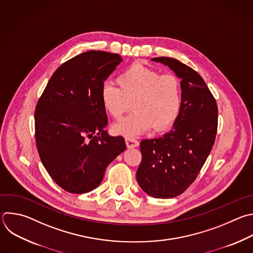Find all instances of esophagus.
Listing matches in <instances>:
<instances>
[{"label":"esophagus","mask_w":253,"mask_h":253,"mask_svg":"<svg viewBox=\"0 0 253 253\" xmlns=\"http://www.w3.org/2000/svg\"><path fill=\"white\" fill-rule=\"evenodd\" d=\"M126 146L127 148L131 149V148H135L137 146H139V141H137L134 138H126Z\"/></svg>","instance_id":"34e87169"}]
</instances>
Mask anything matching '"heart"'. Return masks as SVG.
I'll return each mask as SVG.
<instances>
[{
  "label": "heart",
  "mask_w": 253,
  "mask_h": 253,
  "mask_svg": "<svg viewBox=\"0 0 253 253\" xmlns=\"http://www.w3.org/2000/svg\"><path fill=\"white\" fill-rule=\"evenodd\" d=\"M119 86L107 83L101 88L106 112L120 119L133 102L135 111L113 125L114 133L137 137L153 126L157 131L170 127L182 106V83L174 74H161L142 65H132L117 78Z\"/></svg>",
  "instance_id": "heart-1"
}]
</instances>
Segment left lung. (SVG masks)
Listing matches in <instances>:
<instances>
[{
    "label": "left lung",
    "instance_id": "1",
    "mask_svg": "<svg viewBox=\"0 0 253 253\" xmlns=\"http://www.w3.org/2000/svg\"><path fill=\"white\" fill-rule=\"evenodd\" d=\"M151 60L169 66L182 79V106L169 132L141 141L142 162L136 178L149 196L171 199L193 184L211 151L217 130V105L193 68L171 57Z\"/></svg>",
    "mask_w": 253,
    "mask_h": 253
}]
</instances>
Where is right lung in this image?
I'll return each mask as SVG.
<instances>
[{
  "label": "right lung",
  "instance_id": "add662e5",
  "mask_svg": "<svg viewBox=\"0 0 253 253\" xmlns=\"http://www.w3.org/2000/svg\"><path fill=\"white\" fill-rule=\"evenodd\" d=\"M121 61L117 53H80L53 72L39 99L37 148L51 179L66 192L97 188L107 166L126 149L122 136H110L105 129L101 101L103 83Z\"/></svg>",
  "mask_w": 253,
  "mask_h": 253
}]
</instances>
